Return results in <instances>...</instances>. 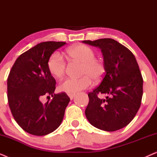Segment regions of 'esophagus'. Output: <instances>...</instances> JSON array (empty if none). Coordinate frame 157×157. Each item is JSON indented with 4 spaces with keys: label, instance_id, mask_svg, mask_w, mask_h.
Here are the masks:
<instances>
[{
    "label": "esophagus",
    "instance_id": "obj_1",
    "mask_svg": "<svg viewBox=\"0 0 157 157\" xmlns=\"http://www.w3.org/2000/svg\"><path fill=\"white\" fill-rule=\"evenodd\" d=\"M68 97L70 98V99L72 100L73 98H74V97L75 94H68Z\"/></svg>",
    "mask_w": 157,
    "mask_h": 157
}]
</instances>
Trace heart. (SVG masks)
Segmentation results:
<instances>
[{
  "label": "heart",
  "mask_w": 157,
  "mask_h": 157,
  "mask_svg": "<svg viewBox=\"0 0 157 157\" xmlns=\"http://www.w3.org/2000/svg\"><path fill=\"white\" fill-rule=\"evenodd\" d=\"M72 59L82 63L81 74L84 76L79 78H68L60 83L59 89L67 94H75L81 90L89 88L92 83V79L98 80L104 72L101 62L96 59V52L91 47L85 45L71 47L67 51ZM48 69L56 78L63 76L66 70V62L61 53L54 52L49 58Z\"/></svg>",
  "instance_id": "1"
}]
</instances>
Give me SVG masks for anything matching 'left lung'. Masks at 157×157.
<instances>
[{"label":"left lung","mask_w":157,"mask_h":157,"mask_svg":"<svg viewBox=\"0 0 157 157\" xmlns=\"http://www.w3.org/2000/svg\"><path fill=\"white\" fill-rule=\"evenodd\" d=\"M84 44L98 47L104 58V76L98 87L88 94L85 114L94 127L114 132L127 126L136 116L143 95V78L132 51L117 40L101 38ZM98 93L106 99H99Z\"/></svg>","instance_id":"left-lung-1"}]
</instances>
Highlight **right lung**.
I'll return each mask as SVG.
<instances>
[{"mask_svg":"<svg viewBox=\"0 0 157 157\" xmlns=\"http://www.w3.org/2000/svg\"><path fill=\"white\" fill-rule=\"evenodd\" d=\"M65 44L56 41L37 44L16 59L8 76V100L13 117L25 132L35 136L56 129L70 101L66 93L54 94L56 80L47 66L52 53ZM44 95H51L52 100L43 104L40 99Z\"/></svg>","mask_w":157,"mask_h":157,"instance_id":"add662e5","label":"right lung"}]
</instances>
